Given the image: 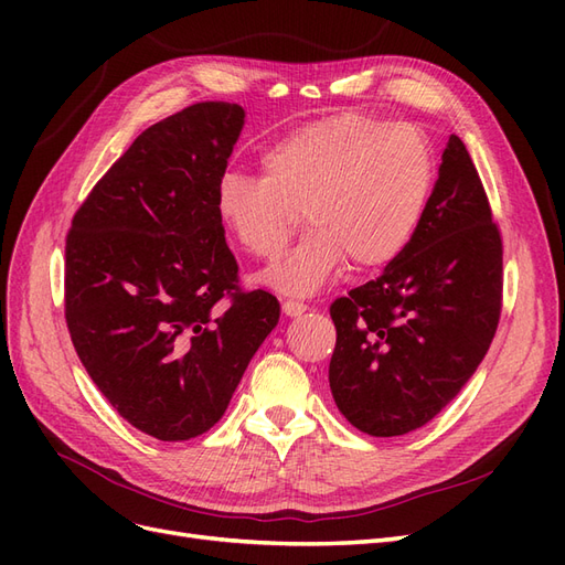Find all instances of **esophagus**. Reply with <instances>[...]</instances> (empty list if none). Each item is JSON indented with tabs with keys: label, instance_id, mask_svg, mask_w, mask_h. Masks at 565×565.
I'll return each instance as SVG.
<instances>
[{
	"label": "esophagus",
	"instance_id": "34e87169",
	"mask_svg": "<svg viewBox=\"0 0 565 565\" xmlns=\"http://www.w3.org/2000/svg\"><path fill=\"white\" fill-rule=\"evenodd\" d=\"M306 311H309V306L301 303V301H292V299H289V301L282 303V313H285L287 318H299V316H303Z\"/></svg>",
	"mask_w": 565,
	"mask_h": 565
}]
</instances>
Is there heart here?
Here are the masks:
<instances>
[{
  "label": "heart",
  "mask_w": 565,
  "mask_h": 565,
  "mask_svg": "<svg viewBox=\"0 0 565 565\" xmlns=\"http://www.w3.org/2000/svg\"><path fill=\"white\" fill-rule=\"evenodd\" d=\"M259 164L262 177L233 169L218 177L214 214L243 252L273 259L301 210L309 233L264 276L289 297L318 295L347 262L372 270L396 259L422 224L438 172L419 127L363 113L287 131Z\"/></svg>",
  "instance_id": "obj_1"
}]
</instances>
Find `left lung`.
<instances>
[{
	"mask_svg": "<svg viewBox=\"0 0 565 565\" xmlns=\"http://www.w3.org/2000/svg\"><path fill=\"white\" fill-rule=\"evenodd\" d=\"M502 309V237L467 146L450 136L409 245L330 306V388L363 434L431 422L486 358Z\"/></svg>",
	"mask_w": 565,
	"mask_h": 565,
	"instance_id": "left-lung-1",
	"label": "left lung"
}]
</instances>
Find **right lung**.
<instances>
[{
  "instance_id": "right-lung-1",
  "label": "right lung",
  "mask_w": 565,
  "mask_h": 565,
  "mask_svg": "<svg viewBox=\"0 0 565 565\" xmlns=\"http://www.w3.org/2000/svg\"><path fill=\"white\" fill-rule=\"evenodd\" d=\"M245 125L207 100L148 127L100 179L65 241V320L108 403L158 440L224 417L280 320L278 299L237 289L214 188Z\"/></svg>"
}]
</instances>
